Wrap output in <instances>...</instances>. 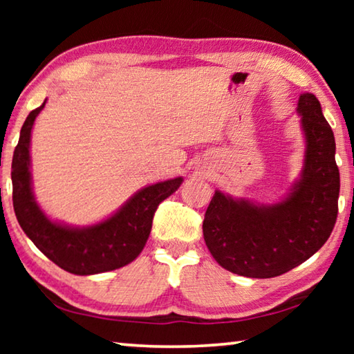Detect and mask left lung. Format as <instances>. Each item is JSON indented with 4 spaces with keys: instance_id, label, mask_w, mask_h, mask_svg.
Wrapping results in <instances>:
<instances>
[{
    "instance_id": "obj_1",
    "label": "left lung",
    "mask_w": 354,
    "mask_h": 354,
    "mask_svg": "<svg viewBox=\"0 0 354 354\" xmlns=\"http://www.w3.org/2000/svg\"><path fill=\"white\" fill-rule=\"evenodd\" d=\"M297 112L306 140L301 175L274 205L232 198L217 190L203 221L209 251L221 267L247 278H273L315 254L337 218L340 190L333 129L313 93H301Z\"/></svg>"
}]
</instances>
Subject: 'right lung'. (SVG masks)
<instances>
[{
	"label": "right lung",
	"instance_id": "obj_1",
	"mask_svg": "<svg viewBox=\"0 0 354 354\" xmlns=\"http://www.w3.org/2000/svg\"><path fill=\"white\" fill-rule=\"evenodd\" d=\"M44 104L29 112L12 158V201L17 220L35 247L65 272L95 274L133 262L145 247L156 209L176 192L183 178L167 179L143 187L109 218L97 225L75 227L46 217L32 194L31 131Z\"/></svg>",
	"mask_w": 354,
	"mask_h": 354
}]
</instances>
